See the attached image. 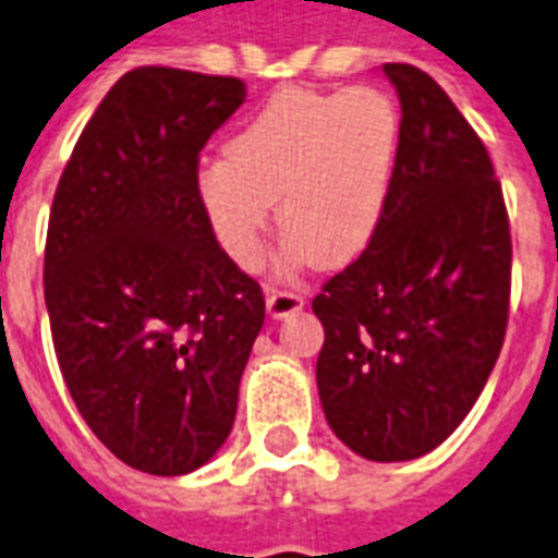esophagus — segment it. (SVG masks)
<instances>
[{"label":"esophagus","instance_id":"34e87169","mask_svg":"<svg viewBox=\"0 0 558 558\" xmlns=\"http://www.w3.org/2000/svg\"><path fill=\"white\" fill-rule=\"evenodd\" d=\"M305 305V296L300 291H279V288H267V314L282 319V316H291L296 311H302Z\"/></svg>","mask_w":558,"mask_h":558}]
</instances>
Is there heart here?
<instances>
[{"label": "heart", "mask_w": 558, "mask_h": 558, "mask_svg": "<svg viewBox=\"0 0 558 558\" xmlns=\"http://www.w3.org/2000/svg\"><path fill=\"white\" fill-rule=\"evenodd\" d=\"M398 102L386 92L282 88L204 160L195 198L218 247L256 267L276 198L284 253L293 262L342 267L374 242L398 172Z\"/></svg>", "instance_id": "1"}]
</instances>
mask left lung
Returning a JSON list of instances; mask_svg holds the SVG:
<instances>
[{
    "instance_id": "1",
    "label": "left lung",
    "mask_w": 558,
    "mask_h": 558,
    "mask_svg": "<svg viewBox=\"0 0 558 558\" xmlns=\"http://www.w3.org/2000/svg\"><path fill=\"white\" fill-rule=\"evenodd\" d=\"M403 137L374 242L314 296L316 386L333 435L368 461H412L470 414L510 311V221L475 129L426 71L386 62Z\"/></svg>"
}]
</instances>
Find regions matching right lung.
Returning a JSON list of instances; mask_svg holds the SVG:
<instances>
[{"instance_id":"1","label":"right lung","mask_w":558,"mask_h":558,"mask_svg":"<svg viewBox=\"0 0 558 558\" xmlns=\"http://www.w3.org/2000/svg\"><path fill=\"white\" fill-rule=\"evenodd\" d=\"M244 97L239 77L129 71L53 193L46 305L62 380L102 447L149 475L221 449L265 323L262 288L195 198L198 153Z\"/></svg>"}]
</instances>
